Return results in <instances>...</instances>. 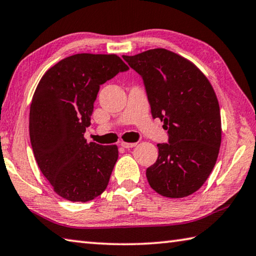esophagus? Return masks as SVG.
<instances>
[{"label": "esophagus", "instance_id": "esophagus-1", "mask_svg": "<svg viewBox=\"0 0 256 256\" xmlns=\"http://www.w3.org/2000/svg\"><path fill=\"white\" fill-rule=\"evenodd\" d=\"M136 145L137 142H121V146H122L124 148H132V147H135Z\"/></svg>", "mask_w": 256, "mask_h": 256}]
</instances>
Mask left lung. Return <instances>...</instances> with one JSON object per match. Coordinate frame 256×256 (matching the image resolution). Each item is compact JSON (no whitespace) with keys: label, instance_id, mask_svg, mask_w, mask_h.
<instances>
[{"label":"left lung","instance_id":"1","mask_svg":"<svg viewBox=\"0 0 256 256\" xmlns=\"http://www.w3.org/2000/svg\"><path fill=\"white\" fill-rule=\"evenodd\" d=\"M142 76L153 118L164 121L168 142L146 170L152 189L168 198L199 190L216 164L222 120L212 84L194 62L164 48L122 56Z\"/></svg>","mask_w":256,"mask_h":256}]
</instances>
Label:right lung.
I'll return each mask as SVG.
<instances>
[{
	"label": "right lung",
	"instance_id": "1",
	"mask_svg": "<svg viewBox=\"0 0 256 256\" xmlns=\"http://www.w3.org/2000/svg\"><path fill=\"white\" fill-rule=\"evenodd\" d=\"M129 67L116 55L76 54L40 80L30 106L29 132L40 171L58 196L86 202L106 189L118 147L88 142L100 85Z\"/></svg>",
	"mask_w": 256,
	"mask_h": 256
}]
</instances>
